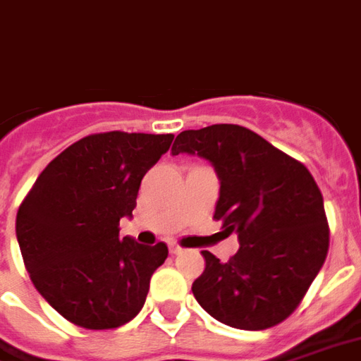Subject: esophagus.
<instances>
[{
	"label": "esophagus",
	"mask_w": 361,
	"mask_h": 361,
	"mask_svg": "<svg viewBox=\"0 0 361 361\" xmlns=\"http://www.w3.org/2000/svg\"><path fill=\"white\" fill-rule=\"evenodd\" d=\"M169 252H171V254H180V252H183V248H180L178 244H171Z\"/></svg>",
	"instance_id": "obj_1"
}]
</instances>
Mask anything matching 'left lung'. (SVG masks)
I'll return each mask as SVG.
<instances>
[{"mask_svg":"<svg viewBox=\"0 0 361 361\" xmlns=\"http://www.w3.org/2000/svg\"><path fill=\"white\" fill-rule=\"evenodd\" d=\"M171 154H198L215 167L213 219L240 248L228 262L204 250L206 269L192 292L228 327L262 331L298 307L325 264L329 225L323 196L304 163L238 125L184 130Z\"/></svg>","mask_w":361,"mask_h":361,"instance_id":"8db88e82","label":"left lung"}]
</instances>
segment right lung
I'll return each mask as SVG.
<instances>
[{
  "mask_svg": "<svg viewBox=\"0 0 361 361\" xmlns=\"http://www.w3.org/2000/svg\"><path fill=\"white\" fill-rule=\"evenodd\" d=\"M173 134L99 133L49 161L17 213V240L36 290L78 327L104 331L140 312L167 244L119 238L142 177Z\"/></svg>",
  "mask_w": 361,
  "mask_h": 361,
  "instance_id": "1",
  "label": "right lung"
}]
</instances>
